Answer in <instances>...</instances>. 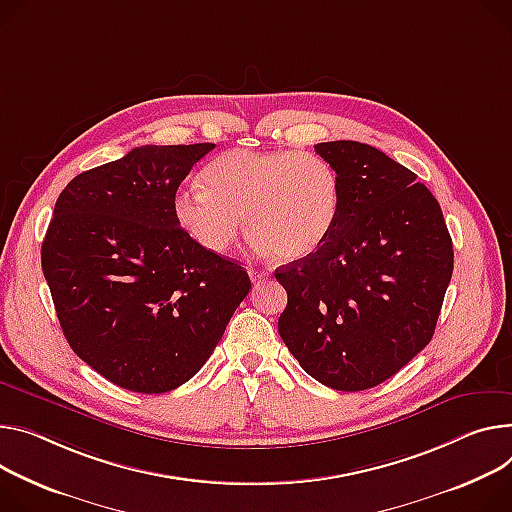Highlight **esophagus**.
<instances>
[{
	"label": "esophagus",
	"instance_id": "esophagus-1",
	"mask_svg": "<svg viewBox=\"0 0 512 512\" xmlns=\"http://www.w3.org/2000/svg\"><path fill=\"white\" fill-rule=\"evenodd\" d=\"M267 275H269V273H267V271H263V269H255V267H249V277H251V282H253V284H259V282H263Z\"/></svg>",
	"mask_w": 512,
	"mask_h": 512
}]
</instances>
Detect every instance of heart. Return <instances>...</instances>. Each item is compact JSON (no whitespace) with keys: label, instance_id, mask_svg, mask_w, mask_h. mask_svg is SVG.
<instances>
[{"label":"heart","instance_id":"heart-1","mask_svg":"<svg viewBox=\"0 0 512 512\" xmlns=\"http://www.w3.org/2000/svg\"><path fill=\"white\" fill-rule=\"evenodd\" d=\"M202 183L206 190L175 194L173 216L208 253L235 243L245 214L255 251L300 261L322 247L339 218L337 169L314 153L232 149L204 167Z\"/></svg>","mask_w":512,"mask_h":512}]
</instances>
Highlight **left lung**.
I'll use <instances>...</instances> for the list:
<instances>
[{"label":"left lung","instance_id":"obj_1","mask_svg":"<svg viewBox=\"0 0 512 512\" xmlns=\"http://www.w3.org/2000/svg\"><path fill=\"white\" fill-rule=\"evenodd\" d=\"M339 175V218L318 251L275 269L288 306L277 331L308 376L333 390L374 388L433 339L453 273L439 202L386 153L314 145Z\"/></svg>","mask_w":512,"mask_h":512}]
</instances>
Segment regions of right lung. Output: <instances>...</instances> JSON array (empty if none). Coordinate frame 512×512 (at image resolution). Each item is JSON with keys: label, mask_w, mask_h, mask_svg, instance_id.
I'll list each match as a JSON object with an SVG mask.
<instances>
[{"label": "right lung", "mask_w": 512, "mask_h": 512, "mask_svg": "<svg viewBox=\"0 0 512 512\" xmlns=\"http://www.w3.org/2000/svg\"><path fill=\"white\" fill-rule=\"evenodd\" d=\"M214 149L145 145L73 177L42 243V271L71 349L141 394L198 374L251 290L247 271L194 243L173 198Z\"/></svg>", "instance_id": "obj_1"}]
</instances>
